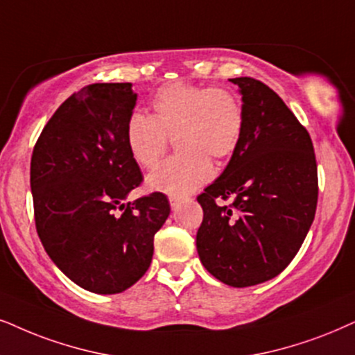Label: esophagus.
Listing matches in <instances>:
<instances>
[{"label": "esophagus", "mask_w": 355, "mask_h": 355, "mask_svg": "<svg viewBox=\"0 0 355 355\" xmlns=\"http://www.w3.org/2000/svg\"><path fill=\"white\" fill-rule=\"evenodd\" d=\"M168 201H170V206H172V209H175L182 203V198L180 196H168Z\"/></svg>", "instance_id": "obj_1"}]
</instances>
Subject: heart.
<instances>
[{"instance_id": "heart-1", "label": "heart", "mask_w": 355, "mask_h": 355, "mask_svg": "<svg viewBox=\"0 0 355 355\" xmlns=\"http://www.w3.org/2000/svg\"><path fill=\"white\" fill-rule=\"evenodd\" d=\"M152 116L129 114L124 136L129 154L139 167L152 168L175 139L182 152L147 177L150 190L183 196L213 177L214 160L234 154L244 134V107L234 92L175 82L160 87L150 101Z\"/></svg>"}]
</instances>
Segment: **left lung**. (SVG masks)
Masks as SVG:
<instances>
[{
    "label": "left lung",
    "mask_w": 355,
    "mask_h": 355,
    "mask_svg": "<svg viewBox=\"0 0 355 355\" xmlns=\"http://www.w3.org/2000/svg\"><path fill=\"white\" fill-rule=\"evenodd\" d=\"M239 87L244 134L216 182L198 196L196 250L211 275L244 288L284 272L302 248L318 205V165L306 128L266 83ZM231 198V205L218 199Z\"/></svg>",
    "instance_id": "left-lung-1"
}]
</instances>
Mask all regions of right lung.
Instances as JSON below:
<instances>
[{"label": "right lung", "instance_id": "obj_1", "mask_svg": "<svg viewBox=\"0 0 355 355\" xmlns=\"http://www.w3.org/2000/svg\"><path fill=\"white\" fill-rule=\"evenodd\" d=\"M136 100L132 83L83 87L58 106L31 157L39 239L52 262L93 293H121L144 275L170 214L160 191L123 203L144 180L124 136Z\"/></svg>", "mask_w": 355, "mask_h": 355}]
</instances>
